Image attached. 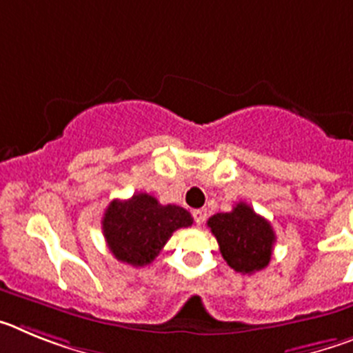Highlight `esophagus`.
<instances>
[{
    "label": "esophagus",
    "instance_id": "1",
    "mask_svg": "<svg viewBox=\"0 0 353 353\" xmlns=\"http://www.w3.org/2000/svg\"><path fill=\"white\" fill-rule=\"evenodd\" d=\"M192 217H194V221L198 224L205 223V219H207V210H203V208H198V210L192 212Z\"/></svg>",
    "mask_w": 353,
    "mask_h": 353
}]
</instances>
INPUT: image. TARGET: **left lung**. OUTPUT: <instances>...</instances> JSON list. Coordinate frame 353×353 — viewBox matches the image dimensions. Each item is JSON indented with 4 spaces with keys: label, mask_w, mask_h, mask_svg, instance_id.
<instances>
[{
    "label": "left lung",
    "mask_w": 353,
    "mask_h": 353,
    "mask_svg": "<svg viewBox=\"0 0 353 353\" xmlns=\"http://www.w3.org/2000/svg\"><path fill=\"white\" fill-rule=\"evenodd\" d=\"M207 224L233 270L252 274L269 265L276 235L269 221L249 205L236 203L232 212L212 215Z\"/></svg>",
    "instance_id": "obj_1"
}]
</instances>
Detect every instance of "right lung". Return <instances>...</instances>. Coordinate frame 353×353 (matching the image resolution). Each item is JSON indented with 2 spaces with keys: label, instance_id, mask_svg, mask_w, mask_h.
<instances>
[{
  "label": "right lung",
  "instance_id": "1",
  "mask_svg": "<svg viewBox=\"0 0 353 353\" xmlns=\"http://www.w3.org/2000/svg\"><path fill=\"white\" fill-rule=\"evenodd\" d=\"M192 224V215L179 205H161L154 196L138 192L113 199L102 217L109 251L118 261L145 267L155 260L173 232Z\"/></svg>",
  "mask_w": 353,
  "mask_h": 353
}]
</instances>
